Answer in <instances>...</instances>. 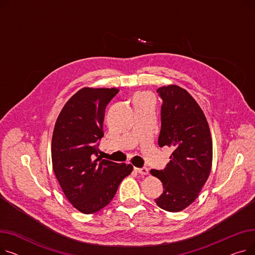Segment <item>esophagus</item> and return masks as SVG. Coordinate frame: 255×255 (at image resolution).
<instances>
[{
	"mask_svg": "<svg viewBox=\"0 0 255 255\" xmlns=\"http://www.w3.org/2000/svg\"><path fill=\"white\" fill-rule=\"evenodd\" d=\"M134 170L139 173V175H148L149 173V169L146 167H141V168H137V167H134Z\"/></svg>",
	"mask_w": 255,
	"mask_h": 255,
	"instance_id": "esophagus-1",
	"label": "esophagus"
}]
</instances>
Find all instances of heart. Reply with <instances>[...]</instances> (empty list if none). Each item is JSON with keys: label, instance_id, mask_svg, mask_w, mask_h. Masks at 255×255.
I'll return each instance as SVG.
<instances>
[{"label": "heart", "instance_id": "obj_1", "mask_svg": "<svg viewBox=\"0 0 255 255\" xmlns=\"http://www.w3.org/2000/svg\"><path fill=\"white\" fill-rule=\"evenodd\" d=\"M144 96H145L144 94H140V95H137V96L135 97V100H136V99H139V98H141V97H144Z\"/></svg>", "mask_w": 255, "mask_h": 255}]
</instances>
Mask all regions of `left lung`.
Instances as JSON below:
<instances>
[{"label":"left lung","instance_id":"1","mask_svg":"<svg viewBox=\"0 0 255 255\" xmlns=\"http://www.w3.org/2000/svg\"><path fill=\"white\" fill-rule=\"evenodd\" d=\"M157 92L163 100L158 144L173 152L163 170L150 171L163 185V192L155 202L165 211L180 212L197 198L210 176L211 132L203 110L185 89L168 85Z\"/></svg>","mask_w":255,"mask_h":255}]
</instances>
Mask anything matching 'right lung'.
I'll use <instances>...</instances> for the list:
<instances>
[{
  "mask_svg": "<svg viewBox=\"0 0 255 255\" xmlns=\"http://www.w3.org/2000/svg\"><path fill=\"white\" fill-rule=\"evenodd\" d=\"M118 92L117 88L80 89L66 102L53 128V172L66 198L84 214L109 205L120 183L133 170L131 164L95 158L105 107Z\"/></svg>",
  "mask_w": 255,
  "mask_h": 255,
  "instance_id": "right-lung-1",
  "label": "right lung"
}]
</instances>
